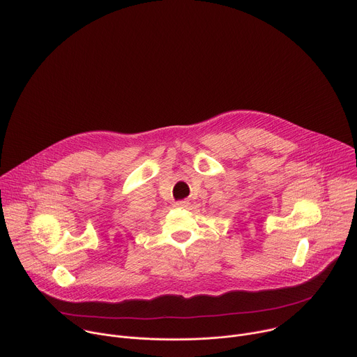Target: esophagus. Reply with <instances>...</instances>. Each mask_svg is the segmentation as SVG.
Masks as SVG:
<instances>
[{
  "mask_svg": "<svg viewBox=\"0 0 357 357\" xmlns=\"http://www.w3.org/2000/svg\"><path fill=\"white\" fill-rule=\"evenodd\" d=\"M189 205H190V203H189V200H186V199L178 200V202L174 203V206H175V208H179V209H186Z\"/></svg>",
  "mask_w": 357,
  "mask_h": 357,
  "instance_id": "esophagus-1",
  "label": "esophagus"
}]
</instances>
